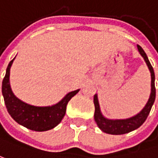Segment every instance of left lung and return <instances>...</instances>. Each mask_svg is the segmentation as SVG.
Here are the masks:
<instances>
[{"mask_svg": "<svg viewBox=\"0 0 158 158\" xmlns=\"http://www.w3.org/2000/svg\"><path fill=\"white\" fill-rule=\"evenodd\" d=\"M138 49L139 51L141 56L144 57L145 61H146L149 70H150V73H151V94H150V97H149L148 102L146 104L145 108L141 110L138 115H136V116H134L132 118H127V119L111 120V119L105 118L102 115L101 110H100L99 102H98V98H97V95L95 94L94 97V107H95L94 119H95V122L97 123L98 127L103 132L108 133V134L121 135V134L129 133L132 130H137L138 128H139L148 118V114H149V112L151 110L153 103L155 102V99H156V87H155V73H154V69H153L152 65L149 62L145 51L143 50V48L139 45H138Z\"/></svg>", "mask_w": 158, "mask_h": 158, "instance_id": "1", "label": "left lung"}]
</instances>
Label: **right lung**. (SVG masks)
Wrapping results in <instances>:
<instances>
[{"label":"right lung","instance_id":"right-lung-1","mask_svg":"<svg viewBox=\"0 0 158 158\" xmlns=\"http://www.w3.org/2000/svg\"><path fill=\"white\" fill-rule=\"evenodd\" d=\"M13 60L14 58L8 64L2 87L4 102L9 114L19 124L31 130L47 131L55 128L64 118L68 102L79 92V90L69 93L62 101L51 107H36L28 105L19 100L10 89V69Z\"/></svg>","mask_w":158,"mask_h":158}]
</instances>
